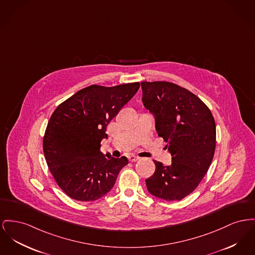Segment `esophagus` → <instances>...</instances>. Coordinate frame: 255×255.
I'll list each match as a JSON object with an SVG mask.
<instances>
[{"label": "esophagus", "mask_w": 255, "mask_h": 255, "mask_svg": "<svg viewBox=\"0 0 255 255\" xmlns=\"http://www.w3.org/2000/svg\"><path fill=\"white\" fill-rule=\"evenodd\" d=\"M128 160H129L130 162H136L137 160H139V157L135 156V155H130V156L128 157Z\"/></svg>", "instance_id": "34e87169"}]
</instances>
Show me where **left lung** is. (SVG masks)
<instances>
[{
    "instance_id": "obj_1",
    "label": "left lung",
    "mask_w": 255,
    "mask_h": 255,
    "mask_svg": "<svg viewBox=\"0 0 255 255\" xmlns=\"http://www.w3.org/2000/svg\"><path fill=\"white\" fill-rule=\"evenodd\" d=\"M142 102L156 118V130L171 154V165L153 160L145 180L151 195L167 201L192 194L205 176L216 149V123L209 108L176 84L141 82Z\"/></svg>"
}]
</instances>
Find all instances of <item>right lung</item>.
<instances>
[{
  "instance_id": "1",
  "label": "right lung",
  "mask_w": 255,
  "mask_h": 255,
  "mask_svg": "<svg viewBox=\"0 0 255 255\" xmlns=\"http://www.w3.org/2000/svg\"><path fill=\"white\" fill-rule=\"evenodd\" d=\"M139 88V83L115 87L91 85L60 103L52 114L43 136V152L51 174L60 189L78 201H94L114 187L128 164L104 156L106 129Z\"/></svg>"
}]
</instances>
